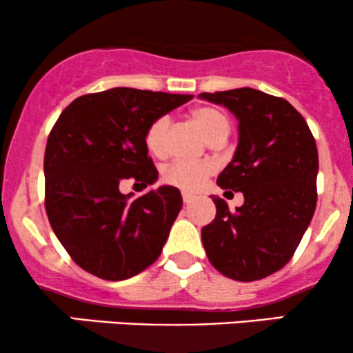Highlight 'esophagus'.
<instances>
[{"label":"esophagus","mask_w":353,"mask_h":353,"mask_svg":"<svg viewBox=\"0 0 353 353\" xmlns=\"http://www.w3.org/2000/svg\"><path fill=\"white\" fill-rule=\"evenodd\" d=\"M182 201H184V204H189V202L194 201V196L189 192H182Z\"/></svg>","instance_id":"1"}]
</instances>
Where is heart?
I'll return each instance as SVG.
<instances>
[{
  "instance_id": "heart-1",
  "label": "heart",
  "mask_w": 353,
  "mask_h": 353,
  "mask_svg": "<svg viewBox=\"0 0 353 353\" xmlns=\"http://www.w3.org/2000/svg\"><path fill=\"white\" fill-rule=\"evenodd\" d=\"M190 119L201 129L205 139L214 143L217 139H225L229 134V121L217 109L201 106L192 109ZM171 125L169 116H161L148 125L144 132V144L148 151L156 157H164L168 154V131ZM214 171L210 163H189V161H174L168 164L163 171V181L165 184L179 188L182 190H196L205 177Z\"/></svg>"
}]
</instances>
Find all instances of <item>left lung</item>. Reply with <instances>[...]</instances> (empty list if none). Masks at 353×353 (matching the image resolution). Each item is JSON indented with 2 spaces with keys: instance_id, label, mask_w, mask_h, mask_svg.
Segmentation results:
<instances>
[{
  "instance_id": "1",
  "label": "left lung",
  "mask_w": 353,
  "mask_h": 353,
  "mask_svg": "<svg viewBox=\"0 0 353 353\" xmlns=\"http://www.w3.org/2000/svg\"><path fill=\"white\" fill-rule=\"evenodd\" d=\"M239 119V144L217 177L244 194L230 210L212 197L216 219L202 228L208 259L221 274L252 282L281 270L301 244L317 205L319 152L301 112L289 101L252 88L202 92Z\"/></svg>"
}]
</instances>
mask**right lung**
Instances as JSON below:
<instances>
[{"label":"right lung","mask_w":353,"mask_h":353,"mask_svg":"<svg viewBox=\"0 0 353 353\" xmlns=\"http://www.w3.org/2000/svg\"><path fill=\"white\" fill-rule=\"evenodd\" d=\"M190 99L112 88L76 98L52 125L44 152V208L56 237L86 272L124 281L163 252L182 208L179 189L163 185L132 199L119 184L156 182L145 129Z\"/></svg>","instance_id":"obj_1"}]
</instances>
